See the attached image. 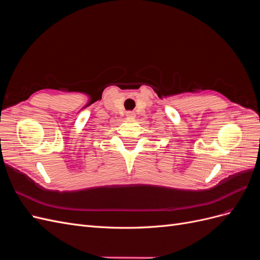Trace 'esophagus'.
I'll list each match as a JSON object with an SVG mask.
<instances>
[{
    "mask_svg": "<svg viewBox=\"0 0 260 260\" xmlns=\"http://www.w3.org/2000/svg\"><path fill=\"white\" fill-rule=\"evenodd\" d=\"M127 117L133 118V117H135V113H133V112H128V113H127Z\"/></svg>",
    "mask_w": 260,
    "mask_h": 260,
    "instance_id": "obj_1",
    "label": "esophagus"
}]
</instances>
